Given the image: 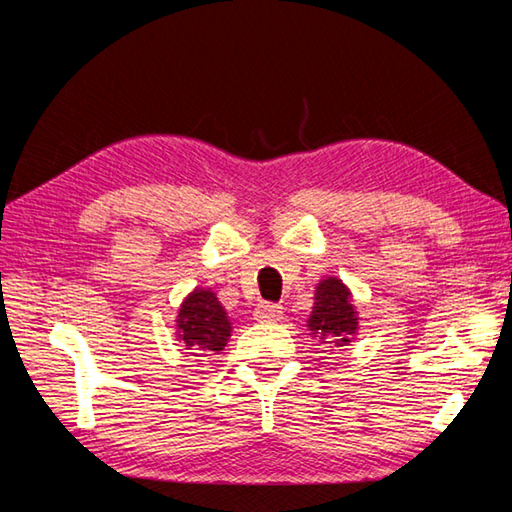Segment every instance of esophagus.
Returning a JSON list of instances; mask_svg holds the SVG:
<instances>
[{
  "label": "esophagus",
  "instance_id": "obj_1",
  "mask_svg": "<svg viewBox=\"0 0 512 512\" xmlns=\"http://www.w3.org/2000/svg\"><path fill=\"white\" fill-rule=\"evenodd\" d=\"M282 318V307L277 305H268V302H264V305H257L255 309V320H259V323H275V320Z\"/></svg>",
  "mask_w": 512,
  "mask_h": 512
}]
</instances>
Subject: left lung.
<instances>
[{
    "instance_id": "obj_1",
    "label": "left lung",
    "mask_w": 512,
    "mask_h": 512,
    "mask_svg": "<svg viewBox=\"0 0 512 512\" xmlns=\"http://www.w3.org/2000/svg\"><path fill=\"white\" fill-rule=\"evenodd\" d=\"M359 311L348 284L336 275H325L316 284L314 307L307 316V332L327 348L341 350L359 334Z\"/></svg>"
}]
</instances>
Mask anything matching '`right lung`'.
<instances>
[{
  "instance_id": "right-lung-1",
  "label": "right lung",
  "mask_w": 512,
  "mask_h": 512,
  "mask_svg": "<svg viewBox=\"0 0 512 512\" xmlns=\"http://www.w3.org/2000/svg\"><path fill=\"white\" fill-rule=\"evenodd\" d=\"M173 329L176 341L192 357H210L228 345L232 320L212 289L196 287L180 302Z\"/></svg>"
}]
</instances>
